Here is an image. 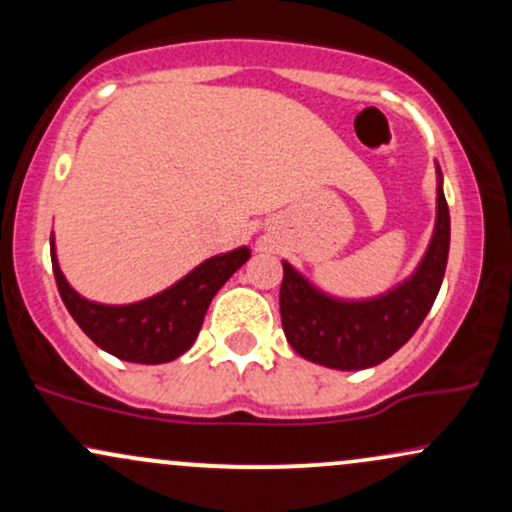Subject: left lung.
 I'll return each mask as SVG.
<instances>
[{
    "label": "left lung",
    "instance_id": "obj_1",
    "mask_svg": "<svg viewBox=\"0 0 512 512\" xmlns=\"http://www.w3.org/2000/svg\"><path fill=\"white\" fill-rule=\"evenodd\" d=\"M436 226L416 269L373 298H337L284 264L279 291L281 325L298 356L334 370L373 368L419 330L436 301L450 250V211L436 163Z\"/></svg>",
    "mask_w": 512,
    "mask_h": 512
}]
</instances>
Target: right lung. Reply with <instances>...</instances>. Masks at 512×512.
<instances>
[{"label":"right lung","instance_id":"obj_1","mask_svg":"<svg viewBox=\"0 0 512 512\" xmlns=\"http://www.w3.org/2000/svg\"><path fill=\"white\" fill-rule=\"evenodd\" d=\"M50 257L62 301L86 337L122 361L156 366L175 361L195 344L211 298L250 260V248L209 257L168 289L125 305L88 301L74 291L57 262L55 236H50Z\"/></svg>","mask_w":512,"mask_h":512}]
</instances>
